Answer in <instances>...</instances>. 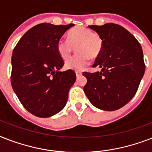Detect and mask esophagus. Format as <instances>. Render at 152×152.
Segmentation results:
<instances>
[{"label": "esophagus", "instance_id": "obj_1", "mask_svg": "<svg viewBox=\"0 0 152 152\" xmlns=\"http://www.w3.org/2000/svg\"><path fill=\"white\" fill-rule=\"evenodd\" d=\"M76 76H77V77H78V76H80L81 75H82V72H80V71H76Z\"/></svg>", "mask_w": 152, "mask_h": 152}]
</instances>
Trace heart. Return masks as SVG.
Listing matches in <instances>:
<instances>
[{
	"instance_id": "1",
	"label": "heart",
	"mask_w": 152,
	"mask_h": 152,
	"mask_svg": "<svg viewBox=\"0 0 152 152\" xmlns=\"http://www.w3.org/2000/svg\"><path fill=\"white\" fill-rule=\"evenodd\" d=\"M68 39H61L57 42V50L62 59H67L72 53V46H76L78 55L70 57L65 61L67 69L81 71L88 66L90 57L95 58L101 53L103 42L101 36L88 27H77L68 34Z\"/></svg>"
}]
</instances>
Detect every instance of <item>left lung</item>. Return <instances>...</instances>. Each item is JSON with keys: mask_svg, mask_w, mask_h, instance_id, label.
<instances>
[{"mask_svg": "<svg viewBox=\"0 0 152 152\" xmlns=\"http://www.w3.org/2000/svg\"><path fill=\"white\" fill-rule=\"evenodd\" d=\"M101 36L103 46L94 68L101 71L83 72L88 82L83 91L92 105L103 110L121 108L136 95L145 72L141 46L124 27L113 23L91 25Z\"/></svg>", "mask_w": 152, "mask_h": 152, "instance_id": "1", "label": "left lung"}]
</instances>
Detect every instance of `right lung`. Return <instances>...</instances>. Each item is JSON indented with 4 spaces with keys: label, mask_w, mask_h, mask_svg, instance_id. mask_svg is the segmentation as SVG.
<instances>
[{
    "label": "right lung",
    "mask_w": 152,
    "mask_h": 152,
    "mask_svg": "<svg viewBox=\"0 0 152 152\" xmlns=\"http://www.w3.org/2000/svg\"><path fill=\"white\" fill-rule=\"evenodd\" d=\"M74 26L43 23L25 33L13 50L11 83L23 107L39 118L61 110L76 81L73 70L60 72L64 61L57 42Z\"/></svg>",
    "instance_id": "obj_1"
}]
</instances>
